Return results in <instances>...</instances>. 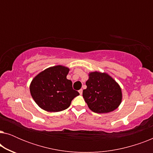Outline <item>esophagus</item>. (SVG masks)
Instances as JSON below:
<instances>
[{
  "mask_svg": "<svg viewBox=\"0 0 153 153\" xmlns=\"http://www.w3.org/2000/svg\"><path fill=\"white\" fill-rule=\"evenodd\" d=\"M79 94H80V95H82V93H83V90H82V89L79 90Z\"/></svg>",
  "mask_w": 153,
  "mask_h": 153,
  "instance_id": "esophagus-1",
  "label": "esophagus"
}]
</instances>
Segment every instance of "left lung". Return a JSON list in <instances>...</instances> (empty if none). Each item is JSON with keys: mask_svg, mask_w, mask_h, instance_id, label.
<instances>
[{"mask_svg": "<svg viewBox=\"0 0 153 153\" xmlns=\"http://www.w3.org/2000/svg\"><path fill=\"white\" fill-rule=\"evenodd\" d=\"M88 76L83 97L90 109L97 114H106L116 109L123 100L120 85L106 72L95 71L89 72Z\"/></svg>", "mask_w": 153, "mask_h": 153, "instance_id": "1", "label": "left lung"}]
</instances>
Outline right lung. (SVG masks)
<instances>
[{"label":"right lung","mask_w":153,"mask_h":153,"mask_svg":"<svg viewBox=\"0 0 153 153\" xmlns=\"http://www.w3.org/2000/svg\"><path fill=\"white\" fill-rule=\"evenodd\" d=\"M70 68L63 65L50 67L33 79L30 92L42 109L58 112L68 108L79 93L72 88V81L67 79Z\"/></svg>","instance_id":"obj_1"}]
</instances>
